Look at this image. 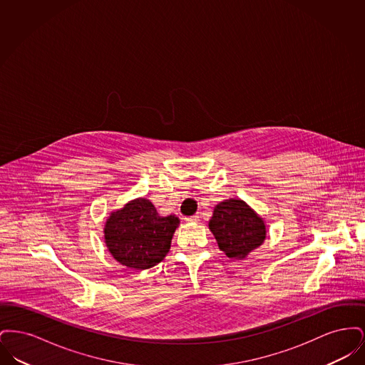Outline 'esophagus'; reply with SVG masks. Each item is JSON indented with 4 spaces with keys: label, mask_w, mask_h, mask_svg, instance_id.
Segmentation results:
<instances>
[{
    "label": "esophagus",
    "mask_w": 365,
    "mask_h": 365,
    "mask_svg": "<svg viewBox=\"0 0 365 365\" xmlns=\"http://www.w3.org/2000/svg\"><path fill=\"white\" fill-rule=\"evenodd\" d=\"M198 220H200V215H194V216L186 217V222H187V223H197Z\"/></svg>",
    "instance_id": "34e87169"
}]
</instances>
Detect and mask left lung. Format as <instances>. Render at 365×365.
Masks as SVG:
<instances>
[{"label":"left lung","instance_id":"obj_1","mask_svg":"<svg viewBox=\"0 0 365 365\" xmlns=\"http://www.w3.org/2000/svg\"><path fill=\"white\" fill-rule=\"evenodd\" d=\"M219 249L230 259H245L262 245L267 230L262 217L242 200L230 198L219 202L209 220Z\"/></svg>","mask_w":365,"mask_h":365}]
</instances>
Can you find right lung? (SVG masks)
Returning <instances> with one entry per match:
<instances>
[{"mask_svg": "<svg viewBox=\"0 0 365 365\" xmlns=\"http://www.w3.org/2000/svg\"><path fill=\"white\" fill-rule=\"evenodd\" d=\"M180 220L160 216L146 198H137L106 219L105 243L113 259L135 269H148L164 260L170 252Z\"/></svg>", "mask_w": 365, "mask_h": 365, "instance_id": "add662e5", "label": "right lung"}]
</instances>
